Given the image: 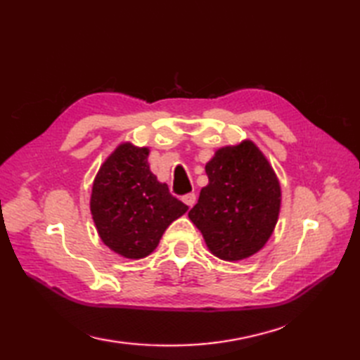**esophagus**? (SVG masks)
Segmentation results:
<instances>
[{
  "label": "esophagus",
  "mask_w": 360,
  "mask_h": 360,
  "mask_svg": "<svg viewBox=\"0 0 360 360\" xmlns=\"http://www.w3.org/2000/svg\"><path fill=\"white\" fill-rule=\"evenodd\" d=\"M183 201H185V203L189 206V207H192L195 205V194L194 192H191V194H186L185 197H183Z\"/></svg>",
  "instance_id": "obj_1"
}]
</instances>
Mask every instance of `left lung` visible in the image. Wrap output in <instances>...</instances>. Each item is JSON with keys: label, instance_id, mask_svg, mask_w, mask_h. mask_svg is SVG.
Returning <instances> with one entry per match:
<instances>
[{"label": "left lung", "instance_id": "obj_1", "mask_svg": "<svg viewBox=\"0 0 360 360\" xmlns=\"http://www.w3.org/2000/svg\"><path fill=\"white\" fill-rule=\"evenodd\" d=\"M205 169L209 183L189 210V220L217 258L255 255L274 233L281 207L274 168L252 140H243L217 150Z\"/></svg>", "mask_w": 360, "mask_h": 360}]
</instances>
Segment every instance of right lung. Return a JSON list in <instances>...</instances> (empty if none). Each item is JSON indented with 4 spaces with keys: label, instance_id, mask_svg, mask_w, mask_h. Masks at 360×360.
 <instances>
[{
    "label": "right lung",
    "instance_id": "obj_1",
    "mask_svg": "<svg viewBox=\"0 0 360 360\" xmlns=\"http://www.w3.org/2000/svg\"><path fill=\"white\" fill-rule=\"evenodd\" d=\"M150 148L120 143L93 181L90 210L96 229L117 255L140 259L159 246L168 226L188 210L148 163Z\"/></svg>",
    "mask_w": 360,
    "mask_h": 360
}]
</instances>
